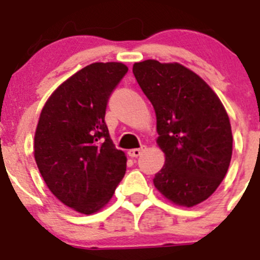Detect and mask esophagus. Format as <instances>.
I'll use <instances>...</instances> for the list:
<instances>
[{"label":"esophagus","mask_w":260,"mask_h":260,"mask_svg":"<svg viewBox=\"0 0 260 260\" xmlns=\"http://www.w3.org/2000/svg\"><path fill=\"white\" fill-rule=\"evenodd\" d=\"M144 150H146V146H142L141 148H133V150H128L127 153L130 157H138V156L141 155Z\"/></svg>","instance_id":"obj_1"}]
</instances>
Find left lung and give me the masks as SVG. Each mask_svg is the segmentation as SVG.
<instances>
[{
  "label": "left lung",
  "instance_id": "1",
  "mask_svg": "<svg viewBox=\"0 0 260 260\" xmlns=\"http://www.w3.org/2000/svg\"><path fill=\"white\" fill-rule=\"evenodd\" d=\"M133 73L153 105L157 144L165 153L153 185L174 204L202 203L231 164L233 137L224 105L198 74L177 62L146 59L134 63Z\"/></svg>",
  "mask_w": 260,
  "mask_h": 260
}]
</instances>
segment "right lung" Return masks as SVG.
Here are the masks:
<instances>
[{
  "label": "right lung",
  "mask_w": 260,
  "mask_h": 260,
  "mask_svg": "<svg viewBox=\"0 0 260 260\" xmlns=\"http://www.w3.org/2000/svg\"><path fill=\"white\" fill-rule=\"evenodd\" d=\"M121 62H95L49 96L35 133L34 155L48 189L84 215L102 210L126 172L105 123L110 93L127 73Z\"/></svg>",
  "instance_id": "1"
}]
</instances>
